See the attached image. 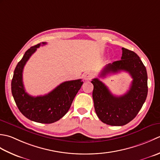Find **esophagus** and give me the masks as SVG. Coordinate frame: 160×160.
<instances>
[{
	"label": "esophagus",
	"instance_id": "esophagus-1",
	"mask_svg": "<svg viewBox=\"0 0 160 160\" xmlns=\"http://www.w3.org/2000/svg\"><path fill=\"white\" fill-rule=\"evenodd\" d=\"M94 77V74L92 73L91 72H87L84 74L83 76V78L86 81H88V80H90L92 78Z\"/></svg>",
	"mask_w": 160,
	"mask_h": 160
}]
</instances>
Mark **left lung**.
<instances>
[{"label": "left lung", "mask_w": 160, "mask_h": 160, "mask_svg": "<svg viewBox=\"0 0 160 160\" xmlns=\"http://www.w3.org/2000/svg\"><path fill=\"white\" fill-rule=\"evenodd\" d=\"M126 71L132 78L129 90L117 97L110 92L99 79L91 81L94 89L92 98L94 110L99 119L110 126H123L135 118L145 102L148 94V77L146 67L134 52L122 48L121 60L108 64L101 72L100 77L108 73Z\"/></svg>", "instance_id": "8db88e82"}]
</instances>
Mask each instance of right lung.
<instances>
[{"label":"right lung","mask_w":160,"mask_h":160,"mask_svg":"<svg viewBox=\"0 0 160 160\" xmlns=\"http://www.w3.org/2000/svg\"><path fill=\"white\" fill-rule=\"evenodd\" d=\"M45 44H37L25 52L15 68L11 86L13 97L22 115L35 122L52 123L68 112L83 81L81 79L65 81L43 96L32 97L26 92L22 83L24 66L37 49Z\"/></svg>","instance_id":"right-lung-1"}]
</instances>
